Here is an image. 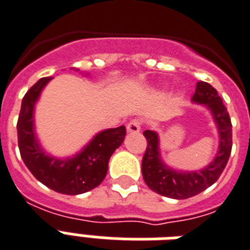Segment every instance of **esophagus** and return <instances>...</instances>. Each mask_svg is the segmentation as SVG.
<instances>
[{"mask_svg":"<svg viewBox=\"0 0 250 250\" xmlns=\"http://www.w3.org/2000/svg\"><path fill=\"white\" fill-rule=\"evenodd\" d=\"M126 129L129 133H138L141 130V121L140 120H132L126 125Z\"/></svg>","mask_w":250,"mask_h":250,"instance_id":"esophagus-1","label":"esophagus"}]
</instances>
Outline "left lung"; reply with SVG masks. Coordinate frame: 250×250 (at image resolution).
<instances>
[{
  "instance_id": "1",
  "label": "left lung",
  "mask_w": 250,
  "mask_h": 250,
  "mask_svg": "<svg viewBox=\"0 0 250 250\" xmlns=\"http://www.w3.org/2000/svg\"><path fill=\"white\" fill-rule=\"evenodd\" d=\"M192 101L203 104L211 110L217 130L220 134V145L216 157L207 167L198 171H179L166 166L159 154L158 134L145 130L144 136L147 147L142 158V175L145 183L154 192L171 199H187L200 194L219 179L227 166L232 150V124L228 110L221 97L211 84L198 82Z\"/></svg>"
}]
</instances>
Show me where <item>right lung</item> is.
Wrapping results in <instances>:
<instances>
[{"label": "right lung", "instance_id": "1", "mask_svg": "<svg viewBox=\"0 0 250 250\" xmlns=\"http://www.w3.org/2000/svg\"><path fill=\"white\" fill-rule=\"evenodd\" d=\"M50 80H38L22 100L17 123L21 157L31 174L48 188L65 195L84 194L104 181L110 155L124 142L126 129L123 125L103 130L72 158L58 159L46 154L35 137L33 114L35 103Z\"/></svg>", "mask_w": 250, "mask_h": 250}]
</instances>
